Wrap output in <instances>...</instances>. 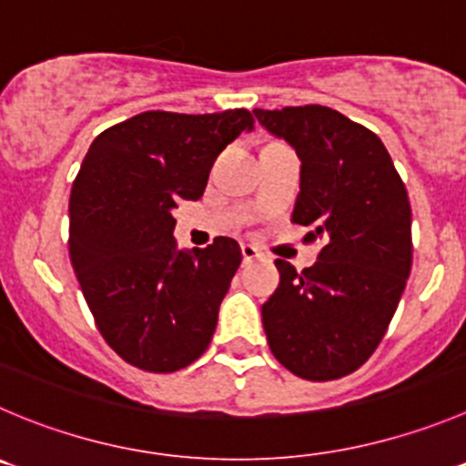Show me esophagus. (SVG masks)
Wrapping results in <instances>:
<instances>
[{
	"instance_id": "obj_1",
	"label": "esophagus",
	"mask_w": 466,
	"mask_h": 466,
	"mask_svg": "<svg viewBox=\"0 0 466 466\" xmlns=\"http://www.w3.org/2000/svg\"><path fill=\"white\" fill-rule=\"evenodd\" d=\"M260 251L256 249L254 245H242V258H245V263H249V260L258 258Z\"/></svg>"
}]
</instances>
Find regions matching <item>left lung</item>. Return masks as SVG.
Here are the masks:
<instances>
[{"instance_id":"1","label":"left lung","mask_w":466,"mask_h":466,"mask_svg":"<svg viewBox=\"0 0 466 466\" xmlns=\"http://www.w3.org/2000/svg\"><path fill=\"white\" fill-rule=\"evenodd\" d=\"M302 159L292 224L322 240L313 268L279 258V288L263 304L272 354L292 375L329 382L378 350L411 269V208L384 144L322 105L254 109Z\"/></svg>"}]
</instances>
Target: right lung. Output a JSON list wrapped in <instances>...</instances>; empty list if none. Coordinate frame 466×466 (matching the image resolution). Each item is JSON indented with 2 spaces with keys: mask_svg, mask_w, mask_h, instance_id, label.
<instances>
[{
  "mask_svg": "<svg viewBox=\"0 0 466 466\" xmlns=\"http://www.w3.org/2000/svg\"><path fill=\"white\" fill-rule=\"evenodd\" d=\"M251 127L247 109H153L100 132L79 167L70 263L97 331L135 369L176 373L210 345L240 245L178 251L171 210L203 197L217 155Z\"/></svg>",
  "mask_w": 466,
  "mask_h": 466,
  "instance_id": "right-lung-1",
  "label": "right lung"
}]
</instances>
